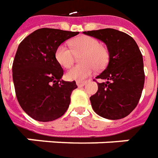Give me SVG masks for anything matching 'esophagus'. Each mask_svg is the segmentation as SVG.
I'll use <instances>...</instances> for the list:
<instances>
[{
    "label": "esophagus",
    "instance_id": "34e87169",
    "mask_svg": "<svg viewBox=\"0 0 158 158\" xmlns=\"http://www.w3.org/2000/svg\"><path fill=\"white\" fill-rule=\"evenodd\" d=\"M76 84H77V85H78L79 87H82L86 84V82H85V81H77Z\"/></svg>",
    "mask_w": 158,
    "mask_h": 158
}]
</instances>
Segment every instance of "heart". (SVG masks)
Instances as JSON below:
<instances>
[{
	"mask_svg": "<svg viewBox=\"0 0 158 158\" xmlns=\"http://www.w3.org/2000/svg\"><path fill=\"white\" fill-rule=\"evenodd\" d=\"M70 48L60 44L56 49L57 62L64 68H69L74 62L75 56L82 54L79 58L82 64L77 65L66 73L69 80L82 81L93 73L95 68L102 69L110 60V54L106 47L99 44L96 38L89 36H79L69 42Z\"/></svg>",
	"mask_w": 158,
	"mask_h": 158,
	"instance_id": "obj_1",
	"label": "heart"
}]
</instances>
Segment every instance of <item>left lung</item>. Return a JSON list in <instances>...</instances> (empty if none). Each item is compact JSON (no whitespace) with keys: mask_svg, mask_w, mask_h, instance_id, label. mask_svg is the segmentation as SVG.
I'll list each match as a JSON object with an SVG mask.
<instances>
[{"mask_svg":"<svg viewBox=\"0 0 158 158\" xmlns=\"http://www.w3.org/2000/svg\"><path fill=\"white\" fill-rule=\"evenodd\" d=\"M102 41L110 53L107 68L96 79L98 90L90 98L92 109L109 120L127 116L138 105L144 84L143 56L133 37L114 29L84 31Z\"/></svg>","mask_w":158,"mask_h":158,"instance_id":"left-lung-1","label":"left lung"}]
</instances>
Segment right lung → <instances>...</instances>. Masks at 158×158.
<instances>
[{
  "instance_id": "1",
  "label": "right lung",
  "mask_w": 158,
  "mask_h": 158,
  "mask_svg": "<svg viewBox=\"0 0 158 158\" xmlns=\"http://www.w3.org/2000/svg\"><path fill=\"white\" fill-rule=\"evenodd\" d=\"M79 32L41 28L18 47L13 63V79L22 110L38 121L62 116L69 107L75 81L61 80L63 69L55 56L56 48Z\"/></svg>"
}]
</instances>
